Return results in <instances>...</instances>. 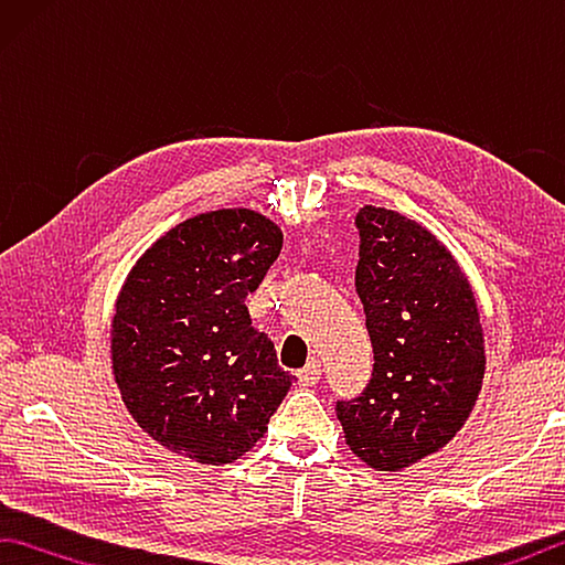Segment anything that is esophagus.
Instances as JSON below:
<instances>
[{
    "mask_svg": "<svg viewBox=\"0 0 565 565\" xmlns=\"http://www.w3.org/2000/svg\"><path fill=\"white\" fill-rule=\"evenodd\" d=\"M320 374H322V367L318 360H312L305 364V367L298 372V382L302 384V387H315V384L320 382Z\"/></svg>",
    "mask_w": 565,
    "mask_h": 565,
    "instance_id": "34e87169",
    "label": "esophagus"
}]
</instances>
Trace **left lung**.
<instances>
[{
	"instance_id": "left-lung-1",
	"label": "left lung",
	"mask_w": 565,
	"mask_h": 565,
	"mask_svg": "<svg viewBox=\"0 0 565 565\" xmlns=\"http://www.w3.org/2000/svg\"><path fill=\"white\" fill-rule=\"evenodd\" d=\"M354 288L374 350L360 397L338 399L344 439L377 471L412 467L457 437L483 382V332L469 280L427 227L387 207L354 215Z\"/></svg>"
}]
</instances>
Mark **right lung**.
Masks as SVG:
<instances>
[{
	"instance_id": "obj_1",
	"label": "right lung",
	"mask_w": 565,
	"mask_h": 565,
	"mask_svg": "<svg viewBox=\"0 0 565 565\" xmlns=\"http://www.w3.org/2000/svg\"><path fill=\"white\" fill-rule=\"evenodd\" d=\"M280 247V227L265 215L223 207L178 223L128 273L114 315V377L138 427L168 451L235 461L292 387L245 308Z\"/></svg>"
}]
</instances>
